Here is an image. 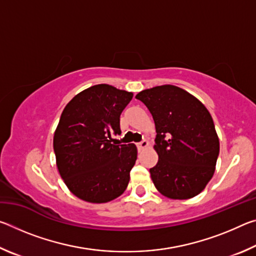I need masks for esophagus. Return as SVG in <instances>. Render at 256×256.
<instances>
[{"instance_id": "1", "label": "esophagus", "mask_w": 256, "mask_h": 256, "mask_svg": "<svg viewBox=\"0 0 256 256\" xmlns=\"http://www.w3.org/2000/svg\"><path fill=\"white\" fill-rule=\"evenodd\" d=\"M149 146V142L146 141V140H142L141 142H138V149H144V148H146V146Z\"/></svg>"}]
</instances>
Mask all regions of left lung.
<instances>
[{"label": "left lung", "mask_w": 256, "mask_h": 256, "mask_svg": "<svg viewBox=\"0 0 256 256\" xmlns=\"http://www.w3.org/2000/svg\"><path fill=\"white\" fill-rule=\"evenodd\" d=\"M152 115L158 162L150 168L162 196L186 200L198 196L214 172L219 138L214 120L203 104L178 86H158L138 92Z\"/></svg>", "instance_id": "1"}]
</instances>
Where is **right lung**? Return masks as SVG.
Listing matches in <instances>:
<instances>
[{
	"label": "right lung",
	"mask_w": 256,
	"mask_h": 256,
	"mask_svg": "<svg viewBox=\"0 0 256 256\" xmlns=\"http://www.w3.org/2000/svg\"><path fill=\"white\" fill-rule=\"evenodd\" d=\"M133 94L110 84L84 90L64 108L54 134L60 175L81 200L105 203L128 188L136 160L133 144H112L120 136V118Z\"/></svg>",
	"instance_id": "right-lung-1"
}]
</instances>
